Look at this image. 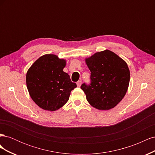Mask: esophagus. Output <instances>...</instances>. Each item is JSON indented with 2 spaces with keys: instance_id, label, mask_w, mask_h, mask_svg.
<instances>
[{
  "instance_id": "34e87169",
  "label": "esophagus",
  "mask_w": 155,
  "mask_h": 155,
  "mask_svg": "<svg viewBox=\"0 0 155 155\" xmlns=\"http://www.w3.org/2000/svg\"><path fill=\"white\" fill-rule=\"evenodd\" d=\"M81 83H82V81H78L77 82V86H78V87H79L81 86Z\"/></svg>"
}]
</instances>
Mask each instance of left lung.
I'll list each match as a JSON object with an SVG mask.
<instances>
[{"instance_id":"obj_1","label":"left lung","mask_w":155,"mask_h":155,"mask_svg":"<svg viewBox=\"0 0 155 155\" xmlns=\"http://www.w3.org/2000/svg\"><path fill=\"white\" fill-rule=\"evenodd\" d=\"M91 71V83L81 88L93 107L109 110L118 105L127 91L130 72L127 64L112 51L106 50L85 59Z\"/></svg>"}]
</instances>
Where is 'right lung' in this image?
Segmentation results:
<instances>
[{
	"label": "right lung",
	"mask_w": 155,
	"mask_h": 155,
	"mask_svg": "<svg viewBox=\"0 0 155 155\" xmlns=\"http://www.w3.org/2000/svg\"><path fill=\"white\" fill-rule=\"evenodd\" d=\"M66 61L57 55L46 54L33 64L26 74L30 95L41 109L54 111L68 101L70 92L77 87L63 72Z\"/></svg>",
	"instance_id": "right-lung-1"
}]
</instances>
